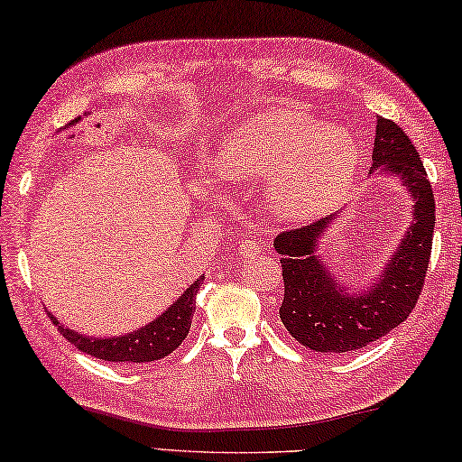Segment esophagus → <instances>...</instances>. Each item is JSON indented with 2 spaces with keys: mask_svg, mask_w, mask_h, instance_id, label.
Instances as JSON below:
<instances>
[{
  "mask_svg": "<svg viewBox=\"0 0 462 462\" xmlns=\"http://www.w3.org/2000/svg\"><path fill=\"white\" fill-rule=\"evenodd\" d=\"M262 252V247H260V244H257V239H241V244H239V254L244 255V257H255L257 254Z\"/></svg>",
  "mask_w": 462,
  "mask_h": 462,
  "instance_id": "obj_1",
  "label": "esophagus"
}]
</instances>
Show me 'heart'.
Here are the masks:
<instances>
[{"instance_id":"b5f03b06","label":"heart","mask_w":462,"mask_h":462,"mask_svg":"<svg viewBox=\"0 0 462 462\" xmlns=\"http://www.w3.org/2000/svg\"><path fill=\"white\" fill-rule=\"evenodd\" d=\"M357 164V142L345 127L294 107L260 113L215 158L217 174L226 180H268L270 205L286 221H309L341 202Z\"/></svg>"}]
</instances>
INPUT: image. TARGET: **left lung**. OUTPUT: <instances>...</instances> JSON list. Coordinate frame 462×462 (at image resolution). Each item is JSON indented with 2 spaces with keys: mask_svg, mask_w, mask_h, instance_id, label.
I'll return each instance as SVG.
<instances>
[{
  "mask_svg": "<svg viewBox=\"0 0 462 462\" xmlns=\"http://www.w3.org/2000/svg\"><path fill=\"white\" fill-rule=\"evenodd\" d=\"M369 174L398 176L414 199L406 236L367 290L343 288L317 255L319 239L338 215L280 233L284 302L280 319L290 335L317 353H349L385 337L410 317L422 292L434 233V194L414 143L390 119L377 117Z\"/></svg>",
  "mask_w": 462,
  "mask_h": 462,
  "instance_id": "1",
  "label": "left lung"
}]
</instances>
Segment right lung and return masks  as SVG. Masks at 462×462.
<instances>
[{"instance_id": "obj_1", "label": "right lung", "mask_w": 462, "mask_h": 462, "mask_svg": "<svg viewBox=\"0 0 462 462\" xmlns=\"http://www.w3.org/2000/svg\"><path fill=\"white\" fill-rule=\"evenodd\" d=\"M205 280V273L194 280V284L186 288V292L178 298L174 304L153 319L150 325L134 330V333L101 338V337H87L77 330L64 328L54 314L48 312V317L59 327L60 335L67 338L70 345H75L79 351L93 355L97 359L113 361V363H145L158 361L168 357L170 353L180 346L190 330V322L197 309V298L200 282Z\"/></svg>"}]
</instances>
